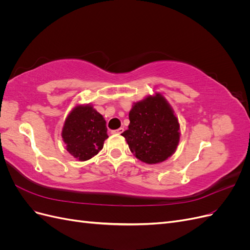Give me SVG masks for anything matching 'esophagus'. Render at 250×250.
<instances>
[{"label":"esophagus","mask_w":250,"mask_h":250,"mask_svg":"<svg viewBox=\"0 0 250 250\" xmlns=\"http://www.w3.org/2000/svg\"><path fill=\"white\" fill-rule=\"evenodd\" d=\"M123 131H124L123 128H119V129H117V130H112L111 133L112 134H121V133H123Z\"/></svg>","instance_id":"esophagus-1"}]
</instances>
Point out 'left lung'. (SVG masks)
I'll use <instances>...</instances> for the list:
<instances>
[{
    "instance_id": "8db88e82",
    "label": "left lung",
    "mask_w": 250,
    "mask_h": 250,
    "mask_svg": "<svg viewBox=\"0 0 250 250\" xmlns=\"http://www.w3.org/2000/svg\"><path fill=\"white\" fill-rule=\"evenodd\" d=\"M129 121L128 129L122 135L138 160L155 165L175 153L180 140V126L170 103L161 93L134 102Z\"/></svg>"
}]
</instances>
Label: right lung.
<instances>
[{
	"mask_svg": "<svg viewBox=\"0 0 250 250\" xmlns=\"http://www.w3.org/2000/svg\"><path fill=\"white\" fill-rule=\"evenodd\" d=\"M62 137L66 151L77 161L90 160L108 138L106 121L93 104H77L64 120Z\"/></svg>",
	"mask_w": 250,
	"mask_h": 250,
	"instance_id": "obj_1",
	"label": "right lung"
}]
</instances>
